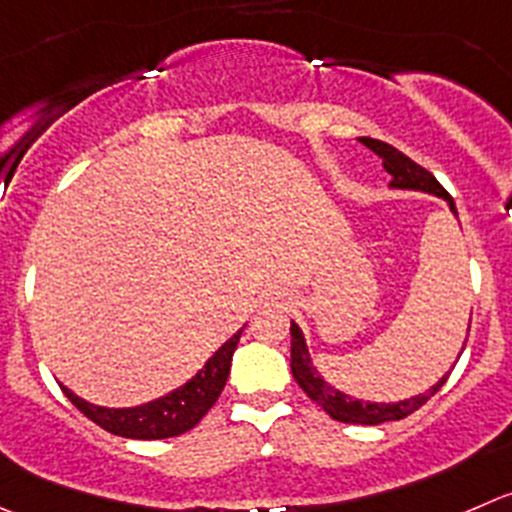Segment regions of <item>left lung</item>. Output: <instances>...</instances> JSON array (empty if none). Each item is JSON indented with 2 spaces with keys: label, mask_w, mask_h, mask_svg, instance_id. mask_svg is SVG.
<instances>
[{
  "label": "left lung",
  "mask_w": 512,
  "mask_h": 512,
  "mask_svg": "<svg viewBox=\"0 0 512 512\" xmlns=\"http://www.w3.org/2000/svg\"><path fill=\"white\" fill-rule=\"evenodd\" d=\"M360 142L367 147V150H372L377 157H380L385 172L393 177V182H390V185L398 187V190H420V192H430V195L443 197V200L450 205V210H453V215H458L453 197L445 192V187L440 185V182L435 180L428 170H425V167H420L418 162H413L408 155H403L400 150H395V147L388 145V142L370 140V137H362ZM468 332H470V327H468ZM290 335H292V340H290L292 377H295V382L300 385L302 390H305V395L312 400V403L320 405V408L325 410L332 420H340V423L380 425V423H390V420L408 418L410 413H415L420 405L428 403V400L433 398L440 388H443L445 380H448V375H450L448 372V375L440 377V380L435 382L428 393L415 395V398H408V400H400V403H362V400H352L350 395L340 393V390L332 388L330 382L322 380L320 372L312 367L310 352H307V345H305V337H302V330L295 325V322L290 325Z\"/></svg>",
  "instance_id": "left-lung-1"
}]
</instances>
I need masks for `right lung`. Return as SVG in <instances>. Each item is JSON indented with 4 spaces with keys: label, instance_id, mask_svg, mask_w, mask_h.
Returning <instances> with one entry per match:
<instances>
[{
    "label": "right lung",
    "instance_id": "obj_1",
    "mask_svg": "<svg viewBox=\"0 0 512 512\" xmlns=\"http://www.w3.org/2000/svg\"><path fill=\"white\" fill-rule=\"evenodd\" d=\"M240 335L242 330H237V335H232L230 340L205 362V367H202L190 382H185L182 388L172 390L165 398L140 405V408H99V405H92L87 403V400L77 398V395H74L72 390L64 388V385L62 390L64 395L72 400V405L79 413L87 415L92 423H97L99 428H104L107 433L122 435V438L132 440L177 438V435L195 428V425L205 418L207 410L217 403L222 388H225L227 375H230L232 355H235Z\"/></svg>",
    "mask_w": 512,
    "mask_h": 512
}]
</instances>
